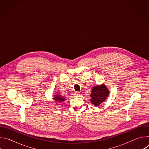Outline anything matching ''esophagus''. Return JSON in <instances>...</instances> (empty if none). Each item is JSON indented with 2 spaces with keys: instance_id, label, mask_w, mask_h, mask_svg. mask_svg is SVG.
Instances as JSON below:
<instances>
[{
  "instance_id": "esophagus-1",
  "label": "esophagus",
  "mask_w": 149,
  "mask_h": 149,
  "mask_svg": "<svg viewBox=\"0 0 149 149\" xmlns=\"http://www.w3.org/2000/svg\"><path fill=\"white\" fill-rule=\"evenodd\" d=\"M75 96L76 97H81V93H79V92H76V93H75Z\"/></svg>"
}]
</instances>
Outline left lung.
Wrapping results in <instances>:
<instances>
[{"mask_svg":"<svg viewBox=\"0 0 149 149\" xmlns=\"http://www.w3.org/2000/svg\"><path fill=\"white\" fill-rule=\"evenodd\" d=\"M109 94V90L104 84L96 85L93 87L90 94L91 102L95 106H98L105 101Z\"/></svg>","mask_w":149,"mask_h":149,"instance_id":"left-lung-1","label":"left lung"}]
</instances>
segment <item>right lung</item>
I'll return each instance as SVG.
<instances>
[{
  "label": "right lung",
  "mask_w": 149,
  "mask_h": 149,
  "mask_svg": "<svg viewBox=\"0 0 149 149\" xmlns=\"http://www.w3.org/2000/svg\"><path fill=\"white\" fill-rule=\"evenodd\" d=\"M53 100H55V101L58 103V104H61V102H63L65 100V98L64 97H63L59 94H56L55 95H53Z\"/></svg>",
  "instance_id": "add662e5"
}]
</instances>
